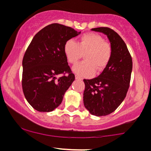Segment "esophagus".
Returning a JSON list of instances; mask_svg holds the SVG:
<instances>
[{
  "instance_id": "34e87169",
  "label": "esophagus",
  "mask_w": 151,
  "mask_h": 151,
  "mask_svg": "<svg viewBox=\"0 0 151 151\" xmlns=\"http://www.w3.org/2000/svg\"><path fill=\"white\" fill-rule=\"evenodd\" d=\"M75 79H76V80H82V79L80 77H79V76H77V75L75 76Z\"/></svg>"
}]
</instances>
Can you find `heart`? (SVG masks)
Instances as JSON below:
<instances>
[{"label": "heart", "instance_id": "obj_1", "mask_svg": "<svg viewBox=\"0 0 151 151\" xmlns=\"http://www.w3.org/2000/svg\"><path fill=\"white\" fill-rule=\"evenodd\" d=\"M68 62L76 64L85 55V61L73 67L72 71L80 77H90L95 71H102L110 62L112 47L110 43L97 33L89 32L82 35L78 43L73 40L66 41L63 47Z\"/></svg>", "mask_w": 151, "mask_h": 151}]
</instances>
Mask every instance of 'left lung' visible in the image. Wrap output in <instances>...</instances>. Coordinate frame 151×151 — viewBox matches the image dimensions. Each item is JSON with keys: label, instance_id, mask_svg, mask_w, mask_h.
I'll list each match as a JSON object with an SVG mask.
<instances>
[{"label": "left lung", "instance_id": "8db88e82", "mask_svg": "<svg viewBox=\"0 0 151 151\" xmlns=\"http://www.w3.org/2000/svg\"><path fill=\"white\" fill-rule=\"evenodd\" d=\"M91 30L104 33L112 47L110 62L101 74L91 80H84V106L96 116L114 112L125 98L129 87L132 60L122 37L109 27L93 28Z\"/></svg>", "mask_w": 151, "mask_h": 151}]
</instances>
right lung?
Wrapping results in <instances>:
<instances>
[{"label":"right lung","instance_id":"1","mask_svg":"<svg viewBox=\"0 0 151 151\" xmlns=\"http://www.w3.org/2000/svg\"><path fill=\"white\" fill-rule=\"evenodd\" d=\"M81 32L60 24H51L32 40L22 61V89L35 110L50 112L63 101L75 77L68 65L63 47Z\"/></svg>","mask_w":151,"mask_h":151}]
</instances>
